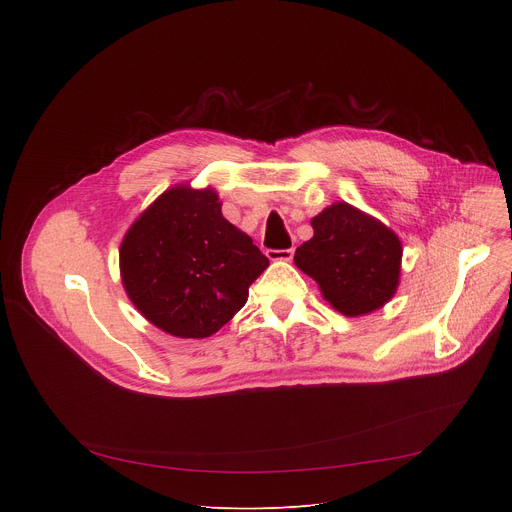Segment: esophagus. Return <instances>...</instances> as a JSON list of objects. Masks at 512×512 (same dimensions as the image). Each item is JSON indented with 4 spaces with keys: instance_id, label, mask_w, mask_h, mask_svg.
I'll use <instances>...</instances> for the list:
<instances>
[{
    "instance_id": "esophagus-1",
    "label": "esophagus",
    "mask_w": 512,
    "mask_h": 512,
    "mask_svg": "<svg viewBox=\"0 0 512 512\" xmlns=\"http://www.w3.org/2000/svg\"><path fill=\"white\" fill-rule=\"evenodd\" d=\"M267 257L271 261H291V257H294V247H289V249H269Z\"/></svg>"
}]
</instances>
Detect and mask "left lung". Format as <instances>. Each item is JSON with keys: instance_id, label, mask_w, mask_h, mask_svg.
Masks as SVG:
<instances>
[{"instance_id": "obj_1", "label": "left lung", "mask_w": 512, "mask_h": 512, "mask_svg": "<svg viewBox=\"0 0 512 512\" xmlns=\"http://www.w3.org/2000/svg\"><path fill=\"white\" fill-rule=\"evenodd\" d=\"M312 227L294 261L340 314H369L393 298L403 251L391 229L346 202L322 210Z\"/></svg>"}]
</instances>
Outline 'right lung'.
<instances>
[{
    "instance_id": "1",
    "label": "right lung",
    "mask_w": 512,
    "mask_h": 512,
    "mask_svg": "<svg viewBox=\"0 0 512 512\" xmlns=\"http://www.w3.org/2000/svg\"><path fill=\"white\" fill-rule=\"evenodd\" d=\"M121 277L129 300L154 326L180 338L221 330L269 259L233 227L212 190L164 192L127 231Z\"/></svg>"
}]
</instances>
